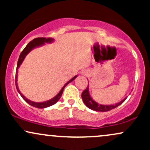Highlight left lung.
Listing matches in <instances>:
<instances>
[{
    "label": "left lung",
    "mask_w": 150,
    "mask_h": 150,
    "mask_svg": "<svg viewBox=\"0 0 150 150\" xmlns=\"http://www.w3.org/2000/svg\"><path fill=\"white\" fill-rule=\"evenodd\" d=\"M82 101H83L84 104H85L89 108H90V109L94 110V111H96L105 112V111H110V110L113 109V108L118 107L119 105L121 104L126 99V98L123 99V100H122L121 101H120L119 103H117V104H113V105H102L100 104H98V103L95 102V101L93 100L92 97H91L90 95H89V85H88L87 88H86L82 93Z\"/></svg>",
    "instance_id": "obj_1"
}]
</instances>
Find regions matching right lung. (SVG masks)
Returning a JSON list of instances; mask_svg holds the SVG:
<instances>
[{
	"label": "right lung",
	"instance_id": "right-lung-1",
	"mask_svg": "<svg viewBox=\"0 0 150 150\" xmlns=\"http://www.w3.org/2000/svg\"><path fill=\"white\" fill-rule=\"evenodd\" d=\"M53 41V39H52V38H44V37L36 38V39H34L33 40L31 41V42L29 43L27 46H26V47L23 49V51H22L21 53H20V57H19V59L18 61V65H17V69H16L17 73H18V70L19 67H20V65H21L22 62H23L25 56H27V55L28 54V53H30L32 49H34L35 47H37V46H42V45H43V44H45V43H51ZM76 77H77V75L76 76L73 77L71 80L68 81V82H67V83L65 84L64 86H63V88L61 89V90L60 91L59 93H58L56 97H53V99H50V100H49V101H44V102H34V101H32L29 100V99H27V98L25 97V96L22 95V93L20 92V89H18V84H17V81H18V75H17V74L15 75V85H16V88H17V90H18V92L20 93V94L21 95L22 99H23L24 100L26 101V102L28 103L29 104H30L31 106H34V107L39 108H44L46 107H49V106H52V105L56 104V103L57 102L58 100H59L60 98L61 97L62 94H63V89H64L65 86L68 85V83H70V82H72V81L75 80Z\"/></svg>",
	"mask_w": 150,
	"mask_h": 150
}]
</instances>
